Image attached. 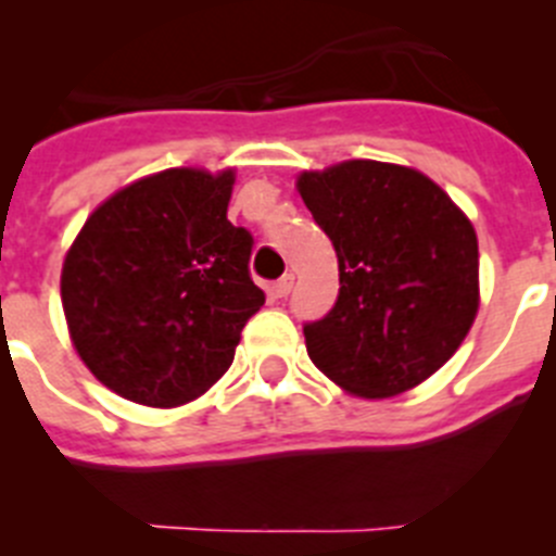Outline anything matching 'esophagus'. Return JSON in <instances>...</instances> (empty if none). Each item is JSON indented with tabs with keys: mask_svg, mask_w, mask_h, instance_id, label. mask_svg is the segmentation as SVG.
<instances>
[{
	"mask_svg": "<svg viewBox=\"0 0 556 556\" xmlns=\"http://www.w3.org/2000/svg\"><path fill=\"white\" fill-rule=\"evenodd\" d=\"M292 283H294V275H283V278H278V281L269 287V292H273V298H287V294L292 292Z\"/></svg>",
	"mask_w": 556,
	"mask_h": 556,
	"instance_id": "1",
	"label": "esophagus"
}]
</instances>
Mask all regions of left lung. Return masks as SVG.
<instances>
[{
	"instance_id": "1",
	"label": "left lung",
	"mask_w": 556,
	"mask_h": 556,
	"mask_svg": "<svg viewBox=\"0 0 556 556\" xmlns=\"http://www.w3.org/2000/svg\"><path fill=\"white\" fill-rule=\"evenodd\" d=\"M298 189L339 262L337 303L303 323L308 358L362 397L426 381L479 308L473 225L434 180L381 161L303 172Z\"/></svg>"
}]
</instances>
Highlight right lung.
Returning <instances> with one entry per match:
<instances>
[{"instance_id":"obj_1","label":"right lung","mask_w":556,"mask_h":556,"mask_svg":"<svg viewBox=\"0 0 556 556\" xmlns=\"http://www.w3.org/2000/svg\"><path fill=\"white\" fill-rule=\"evenodd\" d=\"M233 172L166 169L86 219L66 253L68 331L102 384L144 406L203 395L264 306L253 236L228 219Z\"/></svg>"}]
</instances>
